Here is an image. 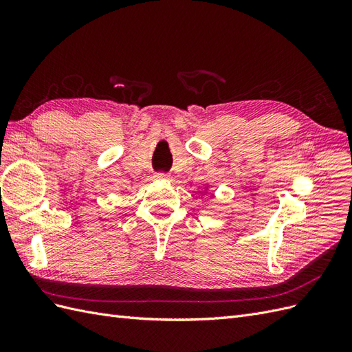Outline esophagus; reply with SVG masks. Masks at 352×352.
<instances>
[{
  "instance_id": "1",
  "label": "esophagus",
  "mask_w": 352,
  "mask_h": 352,
  "mask_svg": "<svg viewBox=\"0 0 352 352\" xmlns=\"http://www.w3.org/2000/svg\"><path fill=\"white\" fill-rule=\"evenodd\" d=\"M155 177L158 179V180H168L170 179V175H167V173H155Z\"/></svg>"
}]
</instances>
